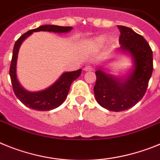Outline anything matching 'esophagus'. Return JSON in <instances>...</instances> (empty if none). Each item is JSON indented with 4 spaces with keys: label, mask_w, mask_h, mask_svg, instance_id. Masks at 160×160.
Wrapping results in <instances>:
<instances>
[{
    "label": "esophagus",
    "mask_w": 160,
    "mask_h": 160,
    "mask_svg": "<svg viewBox=\"0 0 160 160\" xmlns=\"http://www.w3.org/2000/svg\"><path fill=\"white\" fill-rule=\"evenodd\" d=\"M84 71H86V72H88V71H93V68H92V65H86L85 67H84Z\"/></svg>",
    "instance_id": "obj_1"
}]
</instances>
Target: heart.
<instances>
[{"label": "heart", "mask_w": 160, "mask_h": 160, "mask_svg": "<svg viewBox=\"0 0 160 160\" xmlns=\"http://www.w3.org/2000/svg\"><path fill=\"white\" fill-rule=\"evenodd\" d=\"M104 42H105V38L104 37H100V38H97L95 40V42L97 45H101L102 43H104Z\"/></svg>", "instance_id": "1"}]
</instances>
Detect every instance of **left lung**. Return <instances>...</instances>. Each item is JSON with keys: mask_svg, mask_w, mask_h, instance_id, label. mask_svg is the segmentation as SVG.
<instances>
[{"mask_svg": "<svg viewBox=\"0 0 160 160\" xmlns=\"http://www.w3.org/2000/svg\"><path fill=\"white\" fill-rule=\"evenodd\" d=\"M118 27L121 32L120 49L131 54L134 69L124 80L98 69L93 88L97 102L114 112L126 110L138 103L145 95L153 72V53L147 40L129 27Z\"/></svg>", "mask_w": 160, "mask_h": 160, "instance_id": "1", "label": "left lung"}]
</instances>
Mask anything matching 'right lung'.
<instances>
[{"label": "right lung", "instance_id": "right-lung-1", "mask_svg": "<svg viewBox=\"0 0 160 160\" xmlns=\"http://www.w3.org/2000/svg\"><path fill=\"white\" fill-rule=\"evenodd\" d=\"M72 29L71 26H59L54 25H44L38 28L30 30L22 34L17 40L13 47V56L9 68V76L13 89L16 97L20 100L22 104L34 110L47 111L54 109L59 107L66 99L68 94L71 84L81 74V69L70 72H65L60 78L52 84L51 87L42 91L37 92H30L22 88L19 84L16 76V64L18 53L22 42L33 32L37 31H51L55 33H65L70 31Z\"/></svg>", "mask_w": 160, "mask_h": 160}]
</instances>
